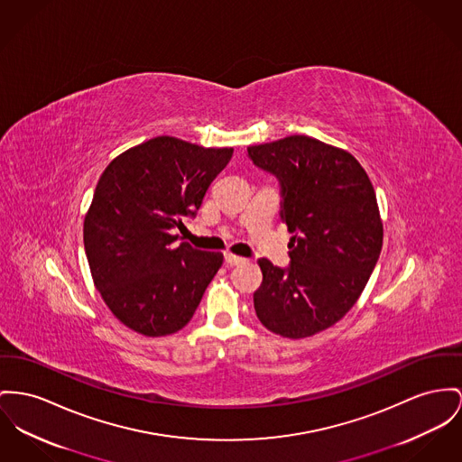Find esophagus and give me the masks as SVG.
Instances as JSON below:
<instances>
[{
	"instance_id": "1",
	"label": "esophagus",
	"mask_w": 462,
	"mask_h": 462,
	"mask_svg": "<svg viewBox=\"0 0 462 462\" xmlns=\"http://www.w3.org/2000/svg\"><path fill=\"white\" fill-rule=\"evenodd\" d=\"M224 261H226L227 266H238V264L245 263V257L235 255V254H231V252H226V254H224Z\"/></svg>"
}]
</instances>
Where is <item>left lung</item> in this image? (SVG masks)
<instances>
[{
    "label": "left lung",
    "instance_id": "8db88e82",
    "mask_svg": "<svg viewBox=\"0 0 462 462\" xmlns=\"http://www.w3.org/2000/svg\"><path fill=\"white\" fill-rule=\"evenodd\" d=\"M280 185V218L292 233L289 266L261 257L254 292L261 324L283 338H307L354 307L376 266L383 229L366 171L348 152L294 134L246 149Z\"/></svg>",
    "mask_w": 462,
    "mask_h": 462
}]
</instances>
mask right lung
<instances>
[{
  "instance_id": "1",
  "label": "right lung",
  "mask_w": 462,
  "mask_h": 462,
  "mask_svg": "<svg viewBox=\"0 0 462 462\" xmlns=\"http://www.w3.org/2000/svg\"><path fill=\"white\" fill-rule=\"evenodd\" d=\"M233 149H205L157 136L103 171L84 220L94 285L129 329L145 337L180 331L222 266L220 252L175 245Z\"/></svg>"
}]
</instances>
